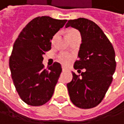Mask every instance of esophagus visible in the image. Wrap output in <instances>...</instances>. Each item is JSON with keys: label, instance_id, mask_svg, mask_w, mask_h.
<instances>
[{"label": "esophagus", "instance_id": "esophagus-1", "mask_svg": "<svg viewBox=\"0 0 124 124\" xmlns=\"http://www.w3.org/2000/svg\"><path fill=\"white\" fill-rule=\"evenodd\" d=\"M67 70V69L66 68H64V67H62V71H65Z\"/></svg>", "mask_w": 124, "mask_h": 124}]
</instances>
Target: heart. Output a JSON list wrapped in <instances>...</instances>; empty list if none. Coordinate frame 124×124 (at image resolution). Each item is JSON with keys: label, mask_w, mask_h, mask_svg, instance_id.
<instances>
[{"label": "heart", "mask_w": 124, "mask_h": 124, "mask_svg": "<svg viewBox=\"0 0 124 124\" xmlns=\"http://www.w3.org/2000/svg\"><path fill=\"white\" fill-rule=\"evenodd\" d=\"M76 33H78V31L76 29H69V31H67V36L69 37L71 35H73V34ZM55 36H55L53 37V39H55ZM57 58V60L60 62L62 64L67 65L73 60V55L69 54L68 53H60V54H58Z\"/></svg>", "instance_id": "b5f03b06"}]
</instances>
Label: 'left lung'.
Segmentation results:
<instances>
[{
	"instance_id": "left-lung-1",
	"label": "left lung",
	"mask_w": 124,
	"mask_h": 124,
	"mask_svg": "<svg viewBox=\"0 0 124 124\" xmlns=\"http://www.w3.org/2000/svg\"><path fill=\"white\" fill-rule=\"evenodd\" d=\"M78 30L82 43L76 69H85L81 75L72 72L73 78L67 86L70 100L78 108L91 109L102 102L113 79L116 69L115 52L102 30L88 19H71L65 26ZM81 71V70H80Z\"/></svg>"
}]
</instances>
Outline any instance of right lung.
<instances>
[{
  "label": "right lung",
  "instance_id": "1",
  "mask_svg": "<svg viewBox=\"0 0 124 124\" xmlns=\"http://www.w3.org/2000/svg\"><path fill=\"white\" fill-rule=\"evenodd\" d=\"M67 21L37 17L25 26L14 43L9 60L12 78L20 98L29 105H43L53 95L62 67L55 62L45 69L43 55L51 49L53 36Z\"/></svg>",
  "mask_w": 124,
  "mask_h": 124
}]
</instances>
